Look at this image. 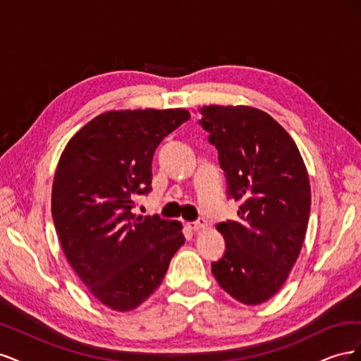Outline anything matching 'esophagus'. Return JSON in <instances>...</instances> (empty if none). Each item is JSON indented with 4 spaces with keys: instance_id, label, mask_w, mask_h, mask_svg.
Masks as SVG:
<instances>
[{
    "instance_id": "esophagus-1",
    "label": "esophagus",
    "mask_w": 361,
    "mask_h": 361,
    "mask_svg": "<svg viewBox=\"0 0 361 361\" xmlns=\"http://www.w3.org/2000/svg\"><path fill=\"white\" fill-rule=\"evenodd\" d=\"M188 227H190V228H192V231H203V228H206V227H207V223H206L204 218H199L197 221L188 223Z\"/></svg>"
}]
</instances>
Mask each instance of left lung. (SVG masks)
Masks as SVG:
<instances>
[{
  "label": "left lung",
  "instance_id": "1",
  "mask_svg": "<svg viewBox=\"0 0 361 361\" xmlns=\"http://www.w3.org/2000/svg\"><path fill=\"white\" fill-rule=\"evenodd\" d=\"M209 133L226 171L236 220L216 224L224 256L212 274L232 298L256 305L280 290L297 262L310 215L307 169L292 137L268 113L248 105H204Z\"/></svg>",
  "mask_w": 361,
  "mask_h": 361
}]
</instances>
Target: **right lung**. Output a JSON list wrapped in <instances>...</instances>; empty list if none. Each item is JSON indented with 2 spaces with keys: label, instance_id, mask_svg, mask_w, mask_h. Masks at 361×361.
I'll use <instances>...</instances> for the list:
<instances>
[{
  "label": "right lung",
  "instance_id": "1",
  "mask_svg": "<svg viewBox=\"0 0 361 361\" xmlns=\"http://www.w3.org/2000/svg\"><path fill=\"white\" fill-rule=\"evenodd\" d=\"M190 118L183 108L96 116L64 147L51 211L61 248L96 300L116 312L143 304L183 245L179 221L133 214L152 187V159L164 137Z\"/></svg>",
  "mask_w": 361,
  "mask_h": 361
}]
</instances>
